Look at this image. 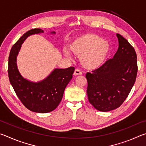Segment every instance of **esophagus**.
<instances>
[{
  "instance_id": "esophagus-1",
  "label": "esophagus",
  "mask_w": 146,
  "mask_h": 146,
  "mask_svg": "<svg viewBox=\"0 0 146 146\" xmlns=\"http://www.w3.org/2000/svg\"><path fill=\"white\" fill-rule=\"evenodd\" d=\"M82 74V71H81L80 70H78V69H76L75 71H74L73 75H75V76H77V75H81Z\"/></svg>"
}]
</instances>
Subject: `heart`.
<instances>
[{
    "label": "heart",
    "instance_id": "1",
    "mask_svg": "<svg viewBox=\"0 0 146 146\" xmlns=\"http://www.w3.org/2000/svg\"><path fill=\"white\" fill-rule=\"evenodd\" d=\"M69 48L74 54L79 56L84 68L92 70L99 68L104 62L111 45L108 40L100 38L97 35L86 33L71 41ZM64 53L69 56L67 51H64Z\"/></svg>",
    "mask_w": 146,
    "mask_h": 146
}]
</instances>
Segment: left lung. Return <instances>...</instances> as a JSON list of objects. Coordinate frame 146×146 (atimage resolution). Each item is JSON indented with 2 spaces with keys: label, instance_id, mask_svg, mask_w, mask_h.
<instances>
[{
  "label": "left lung",
  "instance_id": "left-lung-1",
  "mask_svg": "<svg viewBox=\"0 0 146 146\" xmlns=\"http://www.w3.org/2000/svg\"><path fill=\"white\" fill-rule=\"evenodd\" d=\"M118 48L113 58L97 70L86 73L89 102L100 111H109L122 104L137 78L135 50L126 39L117 34Z\"/></svg>",
  "mask_w": 146,
  "mask_h": 146
}]
</instances>
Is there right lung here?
<instances>
[{
    "mask_svg": "<svg viewBox=\"0 0 146 146\" xmlns=\"http://www.w3.org/2000/svg\"><path fill=\"white\" fill-rule=\"evenodd\" d=\"M41 33H44L42 29H32L14 44L9 53L8 72L9 82L23 105L31 111L46 113L52 111L60 104L64 90L73 77L75 68L55 69L39 82H30L21 76L17 68V56L22 44L28 36Z\"/></svg>",
    "mask_w": 146,
    "mask_h": 146,
    "instance_id": "1",
    "label": "right lung"
}]
</instances>
